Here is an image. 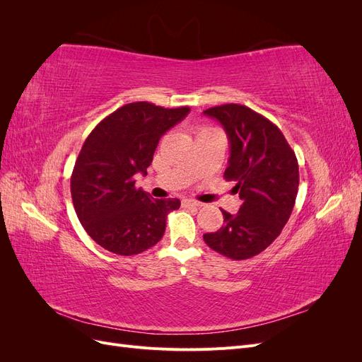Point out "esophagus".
<instances>
[{
    "instance_id": "1",
    "label": "esophagus",
    "mask_w": 362,
    "mask_h": 362,
    "mask_svg": "<svg viewBox=\"0 0 362 362\" xmlns=\"http://www.w3.org/2000/svg\"><path fill=\"white\" fill-rule=\"evenodd\" d=\"M182 205L184 206H202L201 202L193 201V199H182Z\"/></svg>"
}]
</instances>
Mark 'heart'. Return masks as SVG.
<instances>
[{
  "mask_svg": "<svg viewBox=\"0 0 362 362\" xmlns=\"http://www.w3.org/2000/svg\"><path fill=\"white\" fill-rule=\"evenodd\" d=\"M205 129H206V128H205ZM205 129H202V131H205Z\"/></svg>",
  "mask_w": 362,
  "mask_h": 362,
  "instance_id": "obj_1",
  "label": "heart"
}]
</instances>
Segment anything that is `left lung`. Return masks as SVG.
I'll list each match as a JSON object with an SVG mask.
<instances>
[{"mask_svg": "<svg viewBox=\"0 0 362 362\" xmlns=\"http://www.w3.org/2000/svg\"><path fill=\"white\" fill-rule=\"evenodd\" d=\"M204 115L226 131L231 156L225 180L235 181L242 206L222 210L223 226L204 234L218 254L240 261L258 255L281 234L291 216L299 189V164L282 131L264 116L240 104L211 107Z\"/></svg>", "mask_w": 362, "mask_h": 362, "instance_id": "obj_1", "label": "left lung"}]
</instances>
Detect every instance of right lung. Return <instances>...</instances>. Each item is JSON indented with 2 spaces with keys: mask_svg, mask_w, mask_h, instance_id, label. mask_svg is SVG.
<instances>
[{
  "mask_svg": "<svg viewBox=\"0 0 362 362\" xmlns=\"http://www.w3.org/2000/svg\"><path fill=\"white\" fill-rule=\"evenodd\" d=\"M146 101L117 108L87 136L71 177L75 213L86 233L116 255H137L157 245L180 199H152L136 187L146 175L160 137L189 115Z\"/></svg>",
  "mask_w": 362,
  "mask_h": 362,
  "instance_id": "1",
  "label": "right lung"
}]
</instances>
